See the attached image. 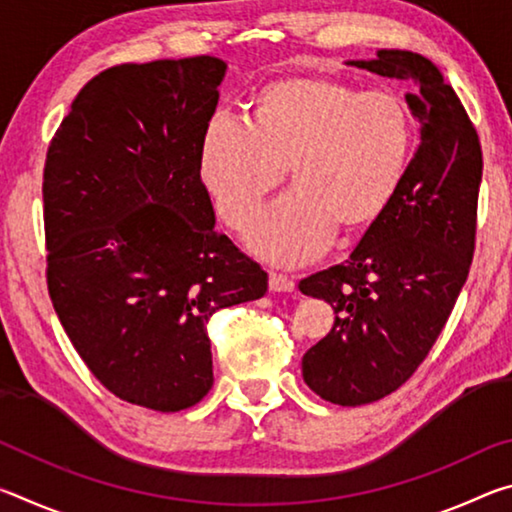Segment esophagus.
Segmentation results:
<instances>
[{
	"label": "esophagus",
	"mask_w": 512,
	"mask_h": 512,
	"mask_svg": "<svg viewBox=\"0 0 512 512\" xmlns=\"http://www.w3.org/2000/svg\"><path fill=\"white\" fill-rule=\"evenodd\" d=\"M268 287H271V291H293L296 289V282H293V277L284 275V273H275L271 271L268 273Z\"/></svg>",
	"instance_id": "esophagus-1"
}]
</instances>
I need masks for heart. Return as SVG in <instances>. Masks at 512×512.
I'll list each match as a JSON object with an SVG mask.
<instances>
[{"mask_svg":"<svg viewBox=\"0 0 512 512\" xmlns=\"http://www.w3.org/2000/svg\"><path fill=\"white\" fill-rule=\"evenodd\" d=\"M415 119L391 90L296 76L266 85L253 119L207 121L198 173L216 214L246 232L291 173L298 189L250 237L280 264L314 257L334 228L359 230L393 201L409 171Z\"/></svg>","mask_w":512,"mask_h":512,"instance_id":"heart-1","label":"heart"}]
</instances>
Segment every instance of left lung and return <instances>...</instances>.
Listing matches in <instances>:
<instances>
[{
  "label": "left lung",
  "mask_w": 512,
  "mask_h": 512,
  "mask_svg": "<svg viewBox=\"0 0 512 512\" xmlns=\"http://www.w3.org/2000/svg\"><path fill=\"white\" fill-rule=\"evenodd\" d=\"M409 81L420 121L402 187L343 264L300 280L334 309V327L302 357L305 384L341 406L377 402L409 381L443 332L470 273L483 153L461 99L429 58L381 49L350 60Z\"/></svg>",
  "instance_id": "8db88e82"
}]
</instances>
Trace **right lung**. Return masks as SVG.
I'll use <instances>...</instances> for the list:
<instances>
[{"mask_svg": "<svg viewBox=\"0 0 512 512\" xmlns=\"http://www.w3.org/2000/svg\"><path fill=\"white\" fill-rule=\"evenodd\" d=\"M225 63L115 65L49 142L47 289L85 366L119 400L171 413L214 384L207 323L262 298V266L214 230L198 173Z\"/></svg>", "mask_w": 512, "mask_h": 512, "instance_id": "1", "label": "right lung"}]
</instances>
